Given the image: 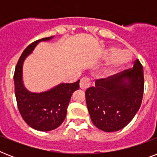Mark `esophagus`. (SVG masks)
Here are the masks:
<instances>
[{
    "mask_svg": "<svg viewBox=\"0 0 157 157\" xmlns=\"http://www.w3.org/2000/svg\"><path fill=\"white\" fill-rule=\"evenodd\" d=\"M91 86V81L89 77H83L80 81V87L82 90H86Z\"/></svg>",
    "mask_w": 157,
    "mask_h": 157,
    "instance_id": "obj_1",
    "label": "esophagus"
}]
</instances>
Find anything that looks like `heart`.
<instances>
[{
    "mask_svg": "<svg viewBox=\"0 0 157 157\" xmlns=\"http://www.w3.org/2000/svg\"><path fill=\"white\" fill-rule=\"evenodd\" d=\"M109 59H114L113 64L116 68H120L125 66L132 59L131 53L128 50H121L117 48H112L108 53Z\"/></svg>",
    "mask_w": 157,
    "mask_h": 157,
    "instance_id": "heart-1",
    "label": "heart"
}]
</instances>
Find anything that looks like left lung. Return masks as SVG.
Listing matches in <instances>:
<instances>
[{"mask_svg":"<svg viewBox=\"0 0 157 157\" xmlns=\"http://www.w3.org/2000/svg\"><path fill=\"white\" fill-rule=\"evenodd\" d=\"M144 89V67L139 59L133 68L107 78L97 79L95 86L86 91L91 121L105 132L123 129L141 106Z\"/></svg>","mask_w":157,"mask_h":157,"instance_id":"left-lung-1","label":"left lung"}]
</instances>
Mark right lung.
Masks as SVG:
<instances>
[{"mask_svg":"<svg viewBox=\"0 0 157 157\" xmlns=\"http://www.w3.org/2000/svg\"><path fill=\"white\" fill-rule=\"evenodd\" d=\"M52 38L53 36L42 38L28 45L21 54L13 75L14 92L19 112L29 126L39 131L53 130L63 123L72 93L80 88V81L71 84L62 83L42 93H32L23 86L24 59L40 41L49 40Z\"/></svg>","mask_w":157,"mask_h":157,"instance_id":"obj_1","label":"right lung"}]
</instances>
